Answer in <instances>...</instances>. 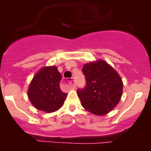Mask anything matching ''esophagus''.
Masks as SVG:
<instances>
[{"label": "esophagus", "instance_id": "obj_1", "mask_svg": "<svg viewBox=\"0 0 151 151\" xmlns=\"http://www.w3.org/2000/svg\"><path fill=\"white\" fill-rule=\"evenodd\" d=\"M64 85H67V86L70 87V88H74L76 87V85L74 83V78H73V77L70 78L69 80H68L66 82L64 81Z\"/></svg>", "mask_w": 151, "mask_h": 151}]
</instances>
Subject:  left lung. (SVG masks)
Segmentation results:
<instances>
[{
    "instance_id": "8db88e82",
    "label": "left lung",
    "mask_w": 151,
    "mask_h": 151,
    "mask_svg": "<svg viewBox=\"0 0 151 151\" xmlns=\"http://www.w3.org/2000/svg\"><path fill=\"white\" fill-rule=\"evenodd\" d=\"M82 71L86 85L77 90V95L83 106L94 115L108 113L122 96L123 83L119 74L104 60L87 63Z\"/></svg>"
}]
</instances>
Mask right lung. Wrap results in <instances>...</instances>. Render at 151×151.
<instances>
[{
	"label": "right lung",
	"mask_w": 151,
	"mask_h": 151,
	"mask_svg": "<svg viewBox=\"0 0 151 151\" xmlns=\"http://www.w3.org/2000/svg\"><path fill=\"white\" fill-rule=\"evenodd\" d=\"M61 80L62 76L56 66L44 67L34 76L28 96L36 109L52 112L61 107L67 96L60 90Z\"/></svg>",
	"instance_id": "obj_1"
}]
</instances>
